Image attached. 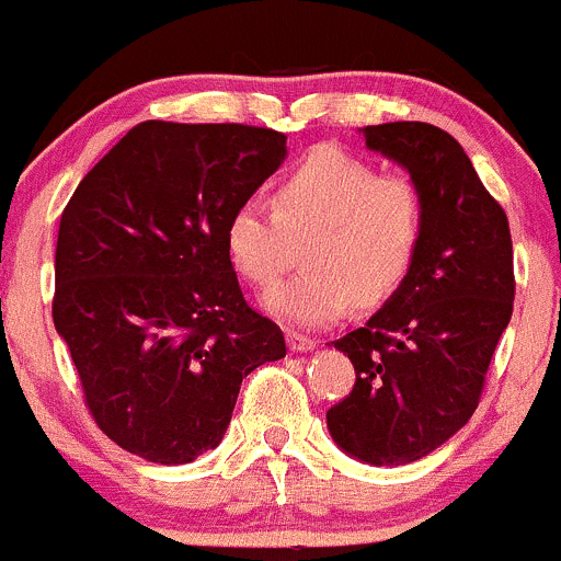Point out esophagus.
<instances>
[{"mask_svg":"<svg viewBox=\"0 0 561 561\" xmlns=\"http://www.w3.org/2000/svg\"><path fill=\"white\" fill-rule=\"evenodd\" d=\"M288 347H291L294 353H307L316 347V340L307 334H299V331H288Z\"/></svg>","mask_w":561,"mask_h":561,"instance_id":"obj_1","label":"esophagus"}]
</instances>
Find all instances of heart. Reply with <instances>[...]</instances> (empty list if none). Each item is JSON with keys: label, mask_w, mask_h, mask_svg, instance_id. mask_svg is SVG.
<instances>
[{"label": "heart", "mask_w": 561, "mask_h": 561, "mask_svg": "<svg viewBox=\"0 0 561 561\" xmlns=\"http://www.w3.org/2000/svg\"><path fill=\"white\" fill-rule=\"evenodd\" d=\"M275 211L243 201L225 227L230 262L259 288L275 286L305 249V270L264 297L294 327L340 321L355 299L382 305L412 270L423 238V192L407 173H379L371 160L323 144L273 190Z\"/></svg>", "instance_id": "obj_1"}]
</instances>
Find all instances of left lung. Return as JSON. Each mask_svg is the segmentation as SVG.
<instances>
[{
    "label": "left lung",
    "mask_w": 561,
    "mask_h": 561,
    "mask_svg": "<svg viewBox=\"0 0 561 561\" xmlns=\"http://www.w3.org/2000/svg\"><path fill=\"white\" fill-rule=\"evenodd\" d=\"M364 138L420 184L423 238L393 297L334 342L355 385L327 425L355 460L403 466L449 442L479 407L514 312V245L508 216L447 130L385 123L366 125Z\"/></svg>",
    "instance_id": "obj_1"
}]
</instances>
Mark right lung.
Here are the masks:
<instances>
[{
  "label": "right lung",
  "instance_id": "1",
  "mask_svg": "<svg viewBox=\"0 0 561 561\" xmlns=\"http://www.w3.org/2000/svg\"><path fill=\"white\" fill-rule=\"evenodd\" d=\"M283 158L273 128L147 119L64 208L53 323L95 425L130 455L182 466L214 449L243 377L286 355L225 243L232 210Z\"/></svg>",
  "mask_w": 561,
  "mask_h": 561
}]
</instances>
